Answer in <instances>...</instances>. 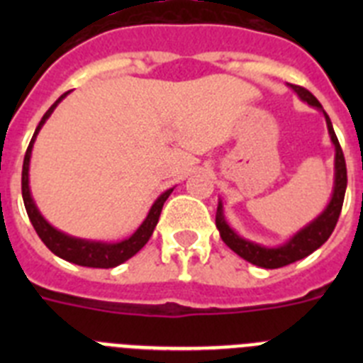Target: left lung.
<instances>
[{
    "label": "left lung",
    "mask_w": 363,
    "mask_h": 363,
    "mask_svg": "<svg viewBox=\"0 0 363 363\" xmlns=\"http://www.w3.org/2000/svg\"><path fill=\"white\" fill-rule=\"evenodd\" d=\"M287 85L296 92V96L301 101H306L311 107L318 108L323 114V118H325L329 138H331V143L335 145V184H333L331 200L325 205V209L314 218V220H311L307 225L296 230L293 236H289L284 243H280V245H264V243L252 242V240H247L243 236H240L229 225V221H227L225 214H223V203H221V200H218L216 227L220 230L221 240L240 258L247 259L249 264L258 265V267L264 269H278L284 267V265L294 264L298 259L306 258L311 252L316 251L318 247H322L329 240L333 230H335L336 221L340 218V211H342V205H344L345 189H347V167H345L344 152H342V147H340L338 138H336L335 129H333V123L329 120V116H327V112L323 111L318 99L314 98L307 89L291 85V83H287Z\"/></svg>",
    "instance_id": "obj_1"
}]
</instances>
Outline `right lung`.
Masks as SVG:
<instances>
[{
  "label": "right lung",
  "instance_id": "1",
  "mask_svg": "<svg viewBox=\"0 0 363 363\" xmlns=\"http://www.w3.org/2000/svg\"><path fill=\"white\" fill-rule=\"evenodd\" d=\"M69 92H65L63 96L54 101L52 107L45 112L41 121L38 123L36 133L32 136L30 143H28L27 154H25L23 160V172H21V192H23V203L25 209H27L28 218H30L32 227L36 229L38 236L41 238V242L49 247L50 251L54 252L60 258L67 259L70 264L82 265V267H96V269H111L118 267L120 264L127 262L129 258H133L147 242L152 236L154 227L158 223L160 214H162L163 203L167 201V198L171 196V192L174 191L172 189H167L165 192H162L154 203L150 205L149 213H147L145 220L142 221V225L138 227L129 238L120 240V242H101V240H86V238H78V236H72V234H67L63 230L56 229L52 223L45 220L43 214L38 209L36 201L32 198L30 192V179H28V169H30V156H32V147H34V142H36L38 134H40L41 127L45 125V121L49 120L50 114L54 112V108L60 105L65 96Z\"/></svg>",
  "mask_w": 363,
  "mask_h": 363
}]
</instances>
